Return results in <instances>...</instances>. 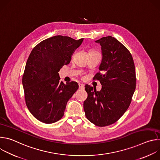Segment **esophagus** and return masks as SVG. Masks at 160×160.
I'll return each instance as SVG.
<instances>
[{
  "mask_svg": "<svg viewBox=\"0 0 160 160\" xmlns=\"http://www.w3.org/2000/svg\"><path fill=\"white\" fill-rule=\"evenodd\" d=\"M84 88H85V87H84V85L83 83H80L79 84V88L80 90H83V89H84Z\"/></svg>",
  "mask_w": 160,
  "mask_h": 160,
  "instance_id": "1",
  "label": "esophagus"
}]
</instances>
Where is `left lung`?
<instances>
[{
  "label": "left lung",
  "instance_id": "left-lung-1",
  "mask_svg": "<svg viewBox=\"0 0 160 160\" xmlns=\"http://www.w3.org/2000/svg\"><path fill=\"white\" fill-rule=\"evenodd\" d=\"M101 46L100 72L94 80L102 85L100 91L85 85L88 94L83 102L87 118L98 127L115 123L128 108L136 86L135 65L129 51L111 36L96 41Z\"/></svg>",
  "mask_w": 160,
  "mask_h": 160
}]
</instances>
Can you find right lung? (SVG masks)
Segmentation results:
<instances>
[{
	"mask_svg": "<svg viewBox=\"0 0 160 160\" xmlns=\"http://www.w3.org/2000/svg\"><path fill=\"white\" fill-rule=\"evenodd\" d=\"M83 40L56 35L42 41L32 51L22 83L27 106L38 120L49 124L63 117L67 102L78 85L76 82H60L58 72L70 62Z\"/></svg>",
	"mask_w": 160,
	"mask_h": 160,
	"instance_id": "obj_1",
	"label": "right lung"
}]
</instances>
